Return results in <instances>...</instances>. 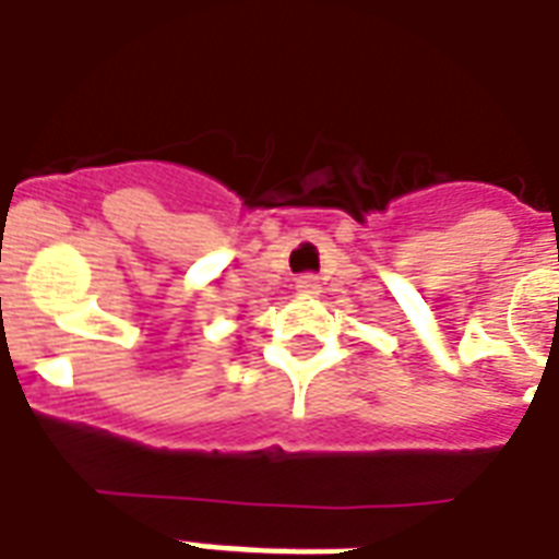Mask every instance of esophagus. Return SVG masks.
<instances>
[{"label": "esophagus", "instance_id": "34e87169", "mask_svg": "<svg viewBox=\"0 0 559 559\" xmlns=\"http://www.w3.org/2000/svg\"><path fill=\"white\" fill-rule=\"evenodd\" d=\"M296 289L298 293H305V296H316V293L322 289V281H319V275H313V272H305V275H298L296 278Z\"/></svg>", "mask_w": 559, "mask_h": 559}]
</instances>
